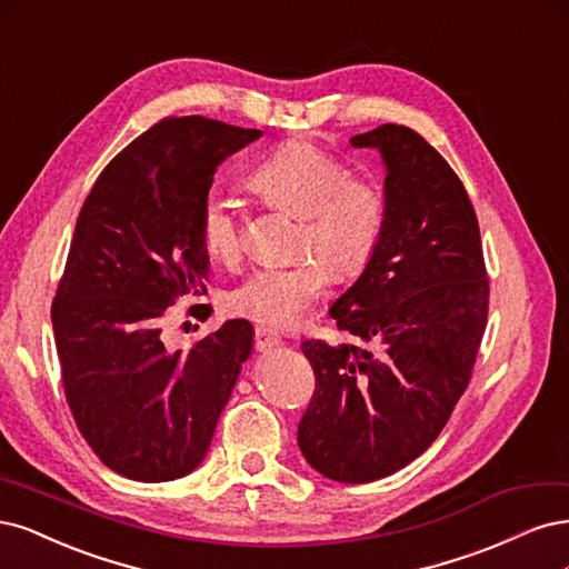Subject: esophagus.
<instances>
[{"label": "esophagus", "instance_id": "esophagus-1", "mask_svg": "<svg viewBox=\"0 0 569 569\" xmlns=\"http://www.w3.org/2000/svg\"><path fill=\"white\" fill-rule=\"evenodd\" d=\"M279 342H281L279 333L271 331V328H267V326H258V328H254V347H258L260 352L271 350V347H277Z\"/></svg>", "mask_w": 569, "mask_h": 569}]
</instances>
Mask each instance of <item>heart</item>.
Listing matches in <instances>:
<instances>
[{"mask_svg": "<svg viewBox=\"0 0 569 569\" xmlns=\"http://www.w3.org/2000/svg\"><path fill=\"white\" fill-rule=\"evenodd\" d=\"M311 141H288L248 177L262 203L298 219L296 262L260 267L227 296L231 311L273 328L298 326L328 283L355 281L371 264L388 224V200L371 179ZM200 243L212 260L236 264L246 252V219L210 191L198 214Z\"/></svg>", "mask_w": 569, "mask_h": 569, "instance_id": "b5f03b06", "label": "heart"}]
</instances>
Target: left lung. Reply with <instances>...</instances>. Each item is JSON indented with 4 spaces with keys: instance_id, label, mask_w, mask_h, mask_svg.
<instances>
[{
    "instance_id": "8db88e82",
    "label": "left lung",
    "mask_w": 569,
    "mask_h": 569,
    "mask_svg": "<svg viewBox=\"0 0 569 569\" xmlns=\"http://www.w3.org/2000/svg\"><path fill=\"white\" fill-rule=\"evenodd\" d=\"M350 143L382 156L388 224L331 307L357 342H302L317 385L298 445L328 480L361 485L409 466L447 426L478 359L489 279L470 198L423 137L388 122Z\"/></svg>"
}]
</instances>
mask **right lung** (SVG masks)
Listing matches in <instances>:
<instances>
[{"mask_svg":"<svg viewBox=\"0 0 569 569\" xmlns=\"http://www.w3.org/2000/svg\"><path fill=\"white\" fill-rule=\"evenodd\" d=\"M260 137L200 116L164 118L106 164L80 210L53 338L72 418L122 478L168 482L196 470L252 352L246 319L189 352L168 350L160 326L179 298L206 292L200 203L219 162Z\"/></svg>","mask_w":569,"mask_h":569,"instance_id":"right-lung-1","label":"right lung"}]
</instances>
